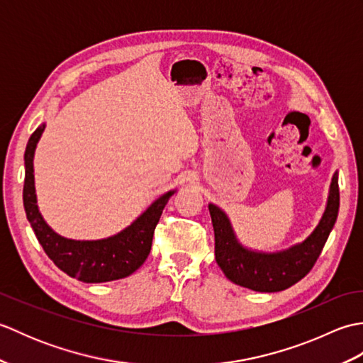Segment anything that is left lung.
Here are the masks:
<instances>
[{"mask_svg": "<svg viewBox=\"0 0 363 363\" xmlns=\"http://www.w3.org/2000/svg\"><path fill=\"white\" fill-rule=\"evenodd\" d=\"M338 207V173L330 182L325 213L304 242L277 252H262L245 248L237 240L228 215L218 206L209 204V212L215 233V260L229 281L254 291H281L291 287L311 272L320 257L328 237L333 230Z\"/></svg>", "mask_w": 363, "mask_h": 363, "instance_id": "8db88e82", "label": "left lung"}]
</instances>
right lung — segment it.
Returning a JSON list of instances; mask_svg holds the SVG:
<instances>
[{
  "label": "right lung",
  "mask_w": 363,
  "mask_h": 363,
  "mask_svg": "<svg viewBox=\"0 0 363 363\" xmlns=\"http://www.w3.org/2000/svg\"><path fill=\"white\" fill-rule=\"evenodd\" d=\"M45 130V123L29 137L25 151V187L23 204L38 243L54 262L68 276L78 281L96 284L123 279L133 274L143 265L152 245L154 229L168 199L176 190H169L159 196L140 217H137L128 228L112 237L101 240H73L54 233L46 225L37 206L34 186V152Z\"/></svg>",
  "instance_id": "1"
}]
</instances>
